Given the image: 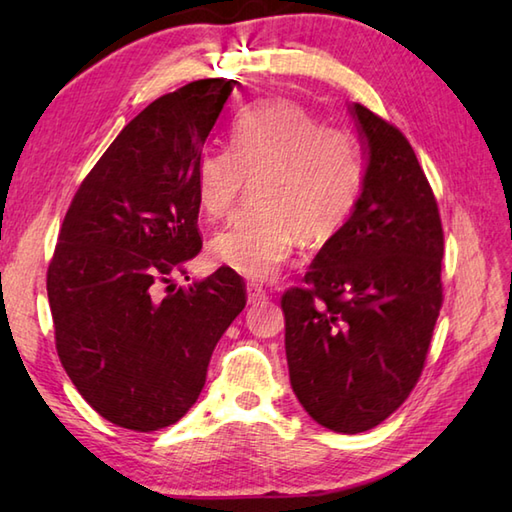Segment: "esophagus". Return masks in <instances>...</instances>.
Here are the masks:
<instances>
[{
    "instance_id": "1",
    "label": "esophagus",
    "mask_w": 512,
    "mask_h": 512,
    "mask_svg": "<svg viewBox=\"0 0 512 512\" xmlns=\"http://www.w3.org/2000/svg\"><path fill=\"white\" fill-rule=\"evenodd\" d=\"M246 299H248V303L264 301L266 299V290L259 286V284H248L246 286Z\"/></svg>"
}]
</instances>
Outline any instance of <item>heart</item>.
<instances>
[{
    "label": "heart",
    "mask_w": 512,
    "mask_h": 512,
    "mask_svg": "<svg viewBox=\"0 0 512 512\" xmlns=\"http://www.w3.org/2000/svg\"><path fill=\"white\" fill-rule=\"evenodd\" d=\"M250 180L253 204L211 242L217 264L250 279L273 277L297 239L321 244L352 215L365 165L356 138L323 127L292 101L250 107L231 129V149H206L195 189L211 220L233 211Z\"/></svg>",
    "instance_id": "heart-1"
}]
</instances>
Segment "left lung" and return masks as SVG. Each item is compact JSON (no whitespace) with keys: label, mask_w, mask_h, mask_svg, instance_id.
Returning a JSON list of instances; mask_svg holds the SVG:
<instances>
[{"label":"left lung","mask_w":512,"mask_h":512,"mask_svg":"<svg viewBox=\"0 0 512 512\" xmlns=\"http://www.w3.org/2000/svg\"><path fill=\"white\" fill-rule=\"evenodd\" d=\"M365 154L352 215L281 299L290 385L321 427L363 433L416 387L442 306L444 235L407 138L347 105Z\"/></svg>","instance_id":"left-lung-1"}]
</instances>
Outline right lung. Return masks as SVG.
<instances>
[{
    "label": "right lung",
    "mask_w": 512,
    "mask_h": 512,
    "mask_svg": "<svg viewBox=\"0 0 512 512\" xmlns=\"http://www.w3.org/2000/svg\"><path fill=\"white\" fill-rule=\"evenodd\" d=\"M235 88L233 79L193 81L147 105L65 213L48 268L57 352L79 394L118 427L178 422L246 306L231 268L173 284L202 248L195 165Z\"/></svg>",
    "instance_id": "right-lung-1"
}]
</instances>
